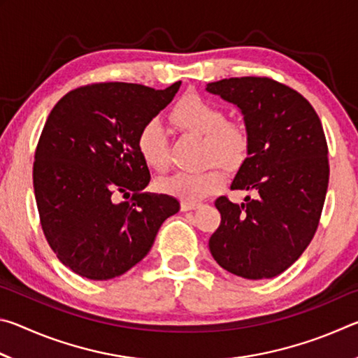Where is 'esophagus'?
I'll return each instance as SVG.
<instances>
[{
    "label": "esophagus",
    "instance_id": "34e87169",
    "mask_svg": "<svg viewBox=\"0 0 358 358\" xmlns=\"http://www.w3.org/2000/svg\"><path fill=\"white\" fill-rule=\"evenodd\" d=\"M201 207V203H197V202H181V210L183 211H189V210H196V208H199Z\"/></svg>",
    "mask_w": 358,
    "mask_h": 358
}]
</instances>
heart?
<instances>
[{
	"mask_svg": "<svg viewBox=\"0 0 358 358\" xmlns=\"http://www.w3.org/2000/svg\"><path fill=\"white\" fill-rule=\"evenodd\" d=\"M171 118L183 131L203 136V159H216L224 166H238L248 155L250 136L238 121L226 120L222 108L199 94H185L172 107ZM136 147L145 164L156 171L167 166V134L157 120H148L138 129ZM224 183L217 166L199 172H175L159 180V189L185 202L208 197Z\"/></svg>",
	"mask_w": 358,
	"mask_h": 358,
	"instance_id": "heart-1",
	"label": "heart"
}]
</instances>
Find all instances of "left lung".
<instances>
[{
    "label": "left lung",
    "instance_id": "left-lung-1",
    "mask_svg": "<svg viewBox=\"0 0 358 358\" xmlns=\"http://www.w3.org/2000/svg\"><path fill=\"white\" fill-rule=\"evenodd\" d=\"M207 92L243 113L250 148L230 187L256 196L241 205L216 199L221 224L210 252L246 280L278 276L311 243L322 215L330 175L322 123L299 92L270 77L222 78Z\"/></svg>",
    "mask_w": 358,
    "mask_h": 358
}]
</instances>
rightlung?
I'll return each mask as SVG.
<instances>
[{"label": "right lung", "instance_id": "obj_1", "mask_svg": "<svg viewBox=\"0 0 358 358\" xmlns=\"http://www.w3.org/2000/svg\"><path fill=\"white\" fill-rule=\"evenodd\" d=\"M180 85L92 83L52 108L36 147L33 186L48 245L74 273L93 281L126 273L147 256L161 224L178 213L175 197L143 191L150 171L136 138Z\"/></svg>", "mask_w": 358, "mask_h": 358}]
</instances>
